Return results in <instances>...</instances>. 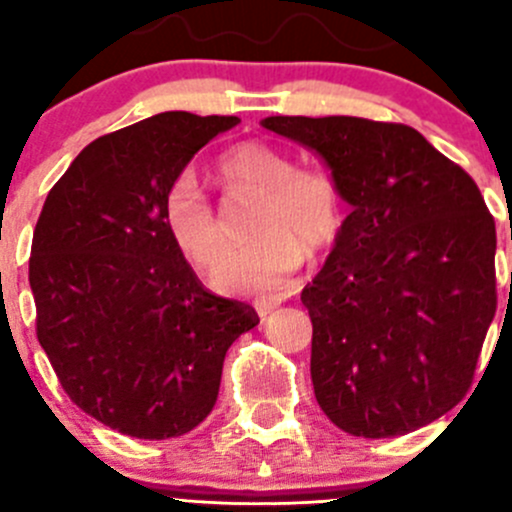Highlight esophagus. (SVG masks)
<instances>
[{
  "mask_svg": "<svg viewBox=\"0 0 512 512\" xmlns=\"http://www.w3.org/2000/svg\"><path fill=\"white\" fill-rule=\"evenodd\" d=\"M259 314H261V320H271V317H274V314H276V307H261L259 309Z\"/></svg>",
  "mask_w": 512,
  "mask_h": 512,
  "instance_id": "1",
  "label": "esophagus"
}]
</instances>
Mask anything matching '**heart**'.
I'll return each mask as SVG.
<instances>
[{"label":"heart","mask_w":512,"mask_h":512,"mask_svg":"<svg viewBox=\"0 0 512 512\" xmlns=\"http://www.w3.org/2000/svg\"><path fill=\"white\" fill-rule=\"evenodd\" d=\"M218 177L228 190L261 192V205L248 246L228 248L210 271L213 287L228 294H274L292 287L304 261V248L317 253L340 233L342 200L332 177L317 170H297L279 149L248 142L225 154ZM167 233L182 256L208 266L223 246V225L208 192L190 170L180 172L164 195Z\"/></svg>","instance_id":"b5f03b06"}]
</instances>
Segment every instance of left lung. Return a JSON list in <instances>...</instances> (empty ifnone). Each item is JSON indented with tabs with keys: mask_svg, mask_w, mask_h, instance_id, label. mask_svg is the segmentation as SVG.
Here are the masks:
<instances>
[{
	"mask_svg": "<svg viewBox=\"0 0 512 512\" xmlns=\"http://www.w3.org/2000/svg\"><path fill=\"white\" fill-rule=\"evenodd\" d=\"M350 205L302 292L312 386L353 437L421 429L464 398L495 317V220L467 172L403 124L269 116ZM512 238V236H510Z\"/></svg>",
	"mask_w": 512,
	"mask_h": 512,
	"instance_id": "8db88e82",
	"label": "left lung"
}]
</instances>
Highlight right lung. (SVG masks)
Instances as JSON below:
<instances>
[{"instance_id": "right-lung-1", "label": "right lung", "mask_w": 512, "mask_h": 512, "mask_svg": "<svg viewBox=\"0 0 512 512\" xmlns=\"http://www.w3.org/2000/svg\"><path fill=\"white\" fill-rule=\"evenodd\" d=\"M238 116L164 114L98 137L42 205L30 287L37 340L78 409L134 439L192 431L228 348L259 325L203 289L167 233L164 195Z\"/></svg>"}]
</instances>
